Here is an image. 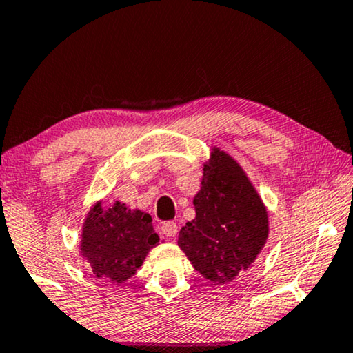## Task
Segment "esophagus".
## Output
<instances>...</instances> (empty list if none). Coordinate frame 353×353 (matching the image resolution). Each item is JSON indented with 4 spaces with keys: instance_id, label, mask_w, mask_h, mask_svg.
I'll list each match as a JSON object with an SVG mask.
<instances>
[{
    "instance_id": "1",
    "label": "esophagus",
    "mask_w": 353,
    "mask_h": 353,
    "mask_svg": "<svg viewBox=\"0 0 353 353\" xmlns=\"http://www.w3.org/2000/svg\"><path fill=\"white\" fill-rule=\"evenodd\" d=\"M161 230L163 234L168 236V238H175L178 233V225L175 223V221H165V223H162Z\"/></svg>"
}]
</instances>
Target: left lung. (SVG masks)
<instances>
[{
	"mask_svg": "<svg viewBox=\"0 0 353 353\" xmlns=\"http://www.w3.org/2000/svg\"><path fill=\"white\" fill-rule=\"evenodd\" d=\"M196 219L180 230L178 245L202 276L233 281L257 259L268 238V215L243 167L214 148L204 163Z\"/></svg>",
	"mask_w": 353,
	"mask_h": 353,
	"instance_id": "1",
	"label": "left lung"
}]
</instances>
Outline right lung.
I'll list each match as a JSON object with an SVG mask.
<instances>
[{
	"label": "right lung",
	"instance_id": "obj_1",
	"mask_svg": "<svg viewBox=\"0 0 353 353\" xmlns=\"http://www.w3.org/2000/svg\"><path fill=\"white\" fill-rule=\"evenodd\" d=\"M159 243L151 215L132 210L122 202L103 209L98 202L88 212L81 231V255L96 278L127 281Z\"/></svg>",
	"mask_w": 353,
	"mask_h": 353
}]
</instances>
